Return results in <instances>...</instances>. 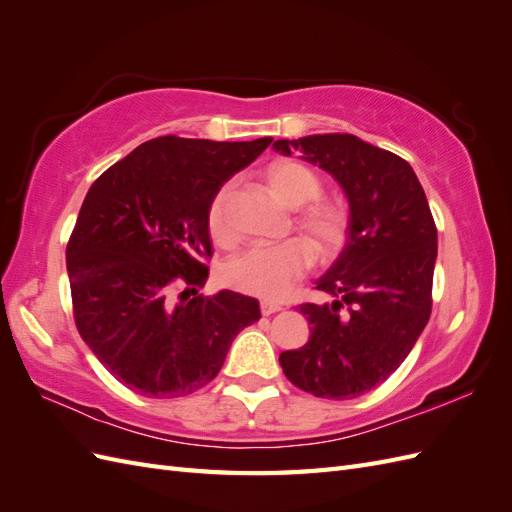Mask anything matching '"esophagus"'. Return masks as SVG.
Wrapping results in <instances>:
<instances>
[{"mask_svg": "<svg viewBox=\"0 0 512 512\" xmlns=\"http://www.w3.org/2000/svg\"><path fill=\"white\" fill-rule=\"evenodd\" d=\"M282 305L280 303H271V301H260V312L262 316H271L275 312H280Z\"/></svg>", "mask_w": 512, "mask_h": 512, "instance_id": "34e87169", "label": "esophagus"}]
</instances>
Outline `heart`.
<instances>
[{
  "label": "heart",
  "instance_id": "b5f03b06",
  "mask_svg": "<svg viewBox=\"0 0 512 512\" xmlns=\"http://www.w3.org/2000/svg\"><path fill=\"white\" fill-rule=\"evenodd\" d=\"M267 194L292 211V230L307 242L284 241L271 247H252L224 267V282L245 294L265 301H280L312 265L314 256L322 265L333 262L350 237V215L344 207L322 200L324 185L312 168L297 160H273L260 170ZM232 183H222L209 198L205 222L213 243L228 247L235 243L230 226Z\"/></svg>",
  "mask_w": 512,
  "mask_h": 512
}]
</instances>
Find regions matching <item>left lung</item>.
<instances>
[{
    "label": "left lung",
    "instance_id": "left-lung-1",
    "mask_svg": "<svg viewBox=\"0 0 512 512\" xmlns=\"http://www.w3.org/2000/svg\"><path fill=\"white\" fill-rule=\"evenodd\" d=\"M275 151L318 164L350 203V237L316 282L331 303H303L309 342L280 354L286 378L301 391L354 399L382 384L406 361L431 316L438 228L421 181L395 153L352 134L275 141Z\"/></svg>",
    "mask_w": 512,
    "mask_h": 512
}]
</instances>
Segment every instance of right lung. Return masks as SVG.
<instances>
[{"mask_svg":"<svg viewBox=\"0 0 512 512\" xmlns=\"http://www.w3.org/2000/svg\"><path fill=\"white\" fill-rule=\"evenodd\" d=\"M273 138L218 143L160 136L94 181L66 247L74 322L98 361L145 397L203 389L232 339L260 318L258 301L200 297L211 258V194Z\"/></svg>","mask_w":512,"mask_h":512,"instance_id":"obj_1","label":"right lung"}]
</instances>
